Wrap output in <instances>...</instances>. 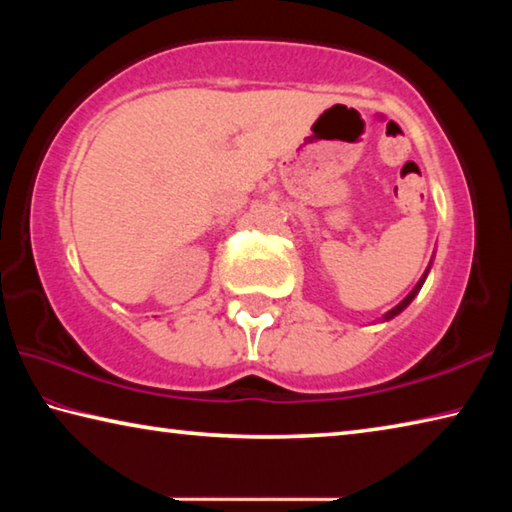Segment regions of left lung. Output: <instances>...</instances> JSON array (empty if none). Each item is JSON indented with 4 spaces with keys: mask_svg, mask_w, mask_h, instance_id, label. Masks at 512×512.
Returning <instances> with one entry per match:
<instances>
[{
    "mask_svg": "<svg viewBox=\"0 0 512 512\" xmlns=\"http://www.w3.org/2000/svg\"><path fill=\"white\" fill-rule=\"evenodd\" d=\"M427 273H429V268H427V271H424V275L420 277V282L418 284H415V289L409 293V296H406L402 302H400V305H397V307H393L391 311H388V314L384 316V320H391V318H395L397 314H402V311L406 309V307H409L411 305V300L415 298V296H418V291L422 289V284H424V280H427Z\"/></svg>",
    "mask_w": 512,
    "mask_h": 512,
    "instance_id": "8db88e82",
    "label": "left lung"
}]
</instances>
